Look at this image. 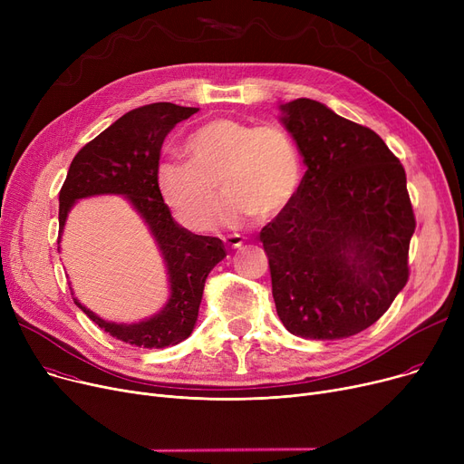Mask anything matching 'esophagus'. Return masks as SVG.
<instances>
[{
  "label": "esophagus",
  "instance_id": "1",
  "mask_svg": "<svg viewBox=\"0 0 464 464\" xmlns=\"http://www.w3.org/2000/svg\"><path fill=\"white\" fill-rule=\"evenodd\" d=\"M224 245L227 250H240L242 245H245V240H242L238 235H233V237L224 238Z\"/></svg>",
  "mask_w": 464,
  "mask_h": 464
}]
</instances>
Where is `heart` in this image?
<instances>
[{
  "label": "heart",
  "mask_w": 464,
  "mask_h": 464,
  "mask_svg": "<svg viewBox=\"0 0 464 464\" xmlns=\"http://www.w3.org/2000/svg\"><path fill=\"white\" fill-rule=\"evenodd\" d=\"M186 154L189 161L160 163L158 189L179 222L193 231L214 226L219 189L227 198L224 219L238 226L248 216L275 218L301 184L297 146L276 126L212 120L188 137Z\"/></svg>",
  "instance_id": "heart-1"
}]
</instances>
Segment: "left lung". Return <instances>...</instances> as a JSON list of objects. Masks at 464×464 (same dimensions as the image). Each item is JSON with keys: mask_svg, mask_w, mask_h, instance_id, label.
<instances>
[{"mask_svg": "<svg viewBox=\"0 0 464 464\" xmlns=\"http://www.w3.org/2000/svg\"><path fill=\"white\" fill-rule=\"evenodd\" d=\"M280 111L306 173L259 233L278 318L303 338H348L378 322L408 282L416 216L404 167L378 133L320 102L301 97Z\"/></svg>", "mask_w": 464, "mask_h": 464, "instance_id": "8db88e82", "label": "left lung"}]
</instances>
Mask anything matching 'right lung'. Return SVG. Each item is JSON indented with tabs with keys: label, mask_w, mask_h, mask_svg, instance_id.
Wrapping results in <instances>:
<instances>
[{
	"label": "right lung",
	"mask_w": 464,
	"mask_h": 464,
	"mask_svg": "<svg viewBox=\"0 0 464 464\" xmlns=\"http://www.w3.org/2000/svg\"><path fill=\"white\" fill-rule=\"evenodd\" d=\"M195 107L152 103L126 112L72 158L60 189V233L79 199L92 195H124L149 226L163 256L170 297L163 310L139 324L102 320L75 304L111 336L139 348H167L188 338L198 322L205 280L227 252L216 237L180 227L158 189L160 152L167 133L198 112Z\"/></svg>",
	"instance_id": "right-lung-1"
}]
</instances>
